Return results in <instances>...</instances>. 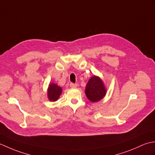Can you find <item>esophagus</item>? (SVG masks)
I'll return each instance as SVG.
<instances>
[{
    "instance_id": "obj_1",
    "label": "esophagus",
    "mask_w": 155,
    "mask_h": 155,
    "mask_svg": "<svg viewBox=\"0 0 155 155\" xmlns=\"http://www.w3.org/2000/svg\"><path fill=\"white\" fill-rule=\"evenodd\" d=\"M70 87L72 88H76L77 87V83H71L70 84Z\"/></svg>"
}]
</instances>
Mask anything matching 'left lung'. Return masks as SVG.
<instances>
[{
	"instance_id": "obj_1",
	"label": "left lung",
	"mask_w": 155,
	"mask_h": 155,
	"mask_svg": "<svg viewBox=\"0 0 155 155\" xmlns=\"http://www.w3.org/2000/svg\"><path fill=\"white\" fill-rule=\"evenodd\" d=\"M85 94L88 99L93 103L101 100L106 94L103 81L95 76L91 77L87 84Z\"/></svg>"
}]
</instances>
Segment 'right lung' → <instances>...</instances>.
<instances>
[{
    "label": "right lung",
    "instance_id": "1",
    "mask_svg": "<svg viewBox=\"0 0 155 155\" xmlns=\"http://www.w3.org/2000/svg\"><path fill=\"white\" fill-rule=\"evenodd\" d=\"M62 93V88L56 84H50L48 89V97L51 101H56L60 97Z\"/></svg>",
    "mask_w": 155,
    "mask_h": 155
}]
</instances>
